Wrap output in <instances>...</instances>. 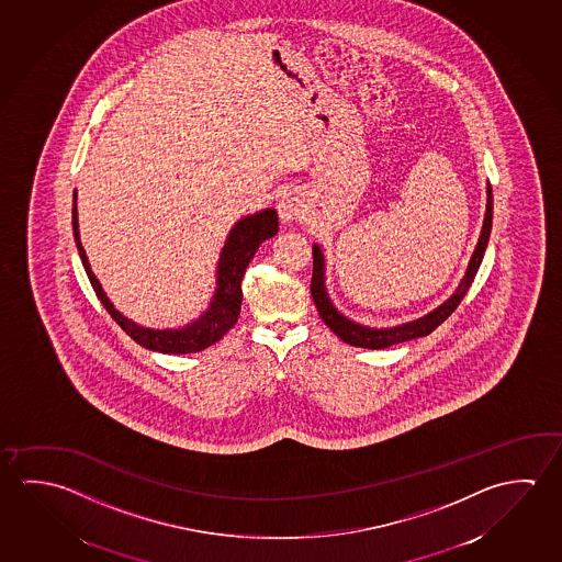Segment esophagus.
I'll return each mask as SVG.
<instances>
[{"label":"esophagus","instance_id":"1","mask_svg":"<svg viewBox=\"0 0 562 562\" xmlns=\"http://www.w3.org/2000/svg\"><path fill=\"white\" fill-rule=\"evenodd\" d=\"M307 212H310V203H307L305 193L300 190L285 192L278 202V213L284 223L300 222V220H304Z\"/></svg>","mask_w":562,"mask_h":562}]
</instances>
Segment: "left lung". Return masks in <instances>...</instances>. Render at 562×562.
Masks as SVG:
<instances>
[{"instance_id":"1","label":"left lung","mask_w":562,"mask_h":562,"mask_svg":"<svg viewBox=\"0 0 562 562\" xmlns=\"http://www.w3.org/2000/svg\"><path fill=\"white\" fill-rule=\"evenodd\" d=\"M490 231H492V188L487 186L486 217H484V225H482V233H480L479 245H476V250H474L472 260H470L469 270H467V274L457 288V292L445 304L439 305L435 312L427 313L422 319L397 325L392 329H370V327H364V325H359V323L342 317L333 307L331 300H329V295L325 292V285H323L322 249L317 245H313V274L310 290H312L313 302H315V307L319 312V317L339 339L349 342L352 347H362V349H386V347H392L397 342L429 335L459 307L462 297L469 292L470 284L474 282V277L479 272L480 262L484 258Z\"/></svg>"}]
</instances>
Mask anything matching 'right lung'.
<instances>
[{
	"label": "right lung",
	"instance_id": "add662e5",
	"mask_svg": "<svg viewBox=\"0 0 562 562\" xmlns=\"http://www.w3.org/2000/svg\"><path fill=\"white\" fill-rule=\"evenodd\" d=\"M72 229H75L76 247H78V252L82 258V265L86 268V274L90 278L93 292L100 297V302L113 317V322L117 323L121 329L130 335L131 339L138 342L140 347H145V349L166 352V355H188V352H200V350L215 345L239 319L240 302H243L240 282H243L245 270L249 267L250 258L255 257L260 243L277 235L278 213L274 210H265V212L255 213V215L240 220L233 227L229 239L223 247L222 258H220L217 290L213 295L210 310L203 313L198 322L190 323L188 327L165 329V331L138 327L137 323L131 322L125 315H121L108 300V295L103 294L102 285L98 282V278L93 277L92 268H90V262L86 257V250H83L82 243H80L78 213H76V192L75 207H72Z\"/></svg>",
	"mask_w": 562,
	"mask_h": 562
}]
</instances>
